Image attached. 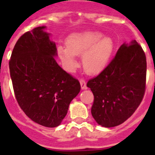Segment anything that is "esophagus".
Returning <instances> with one entry per match:
<instances>
[{
    "label": "esophagus",
    "instance_id": "obj_1",
    "mask_svg": "<svg viewBox=\"0 0 155 155\" xmlns=\"http://www.w3.org/2000/svg\"><path fill=\"white\" fill-rule=\"evenodd\" d=\"M80 86H81V88H82L83 90L87 89V85H86V82H85L84 80L80 79Z\"/></svg>",
    "mask_w": 155,
    "mask_h": 155
}]
</instances>
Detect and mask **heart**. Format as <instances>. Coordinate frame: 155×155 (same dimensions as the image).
<instances>
[{"label":"heart","mask_w":155,"mask_h":155,"mask_svg":"<svg viewBox=\"0 0 155 155\" xmlns=\"http://www.w3.org/2000/svg\"><path fill=\"white\" fill-rule=\"evenodd\" d=\"M66 47H58V55L63 67L69 72L78 68L75 56L82 55L83 68L87 74L97 75L107 68L110 62L114 42L112 38L97 31H84L68 38Z\"/></svg>","instance_id":"heart-1"}]
</instances>
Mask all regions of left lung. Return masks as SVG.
I'll return each instance as SVG.
<instances>
[{"instance_id":"left-lung-1","label":"left lung","mask_w":155,"mask_h":155,"mask_svg":"<svg viewBox=\"0 0 155 155\" xmlns=\"http://www.w3.org/2000/svg\"><path fill=\"white\" fill-rule=\"evenodd\" d=\"M147 58L135 40L123 43L107 68L90 80L94 95L91 113L103 127L122 124L139 106L146 88Z\"/></svg>"}]
</instances>
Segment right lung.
<instances>
[{
  "label": "right lung",
  "mask_w": 155,
  "mask_h": 155,
  "mask_svg": "<svg viewBox=\"0 0 155 155\" xmlns=\"http://www.w3.org/2000/svg\"><path fill=\"white\" fill-rule=\"evenodd\" d=\"M46 28L38 26L21 36L11 54L9 71L16 99L25 115L54 128L67 115L80 84L57 63L55 42Z\"/></svg>",
  "instance_id": "add662e5"
}]
</instances>
